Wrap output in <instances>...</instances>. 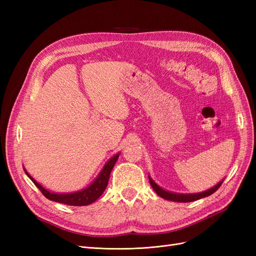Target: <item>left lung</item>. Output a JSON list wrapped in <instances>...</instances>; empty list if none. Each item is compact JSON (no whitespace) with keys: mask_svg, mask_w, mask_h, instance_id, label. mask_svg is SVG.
I'll return each mask as SVG.
<instances>
[{"mask_svg":"<svg viewBox=\"0 0 256 256\" xmlns=\"http://www.w3.org/2000/svg\"><path fill=\"white\" fill-rule=\"evenodd\" d=\"M148 180H150V182L152 184V189L154 190V192H156L159 196H161L162 198H164V200H172V202H180V203L193 202V200H200V198L209 196L210 194H212V193H214L216 190H218L220 188V186L223 182V180H222L219 184H216L214 187L208 189V190H206L204 192L190 193V194H184V193H174V192H170V191H166L164 189H162L161 187H159V186L152 180L150 176H148Z\"/></svg>","mask_w":256,"mask_h":256,"instance_id":"obj_1","label":"left lung"}]
</instances>
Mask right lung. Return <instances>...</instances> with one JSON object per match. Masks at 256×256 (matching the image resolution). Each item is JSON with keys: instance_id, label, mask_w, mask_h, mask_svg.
I'll list each match as a JSON object with an SVG mask.
<instances>
[{"instance_id": "add662e5", "label": "right lung", "mask_w": 256, "mask_h": 256, "mask_svg": "<svg viewBox=\"0 0 256 256\" xmlns=\"http://www.w3.org/2000/svg\"><path fill=\"white\" fill-rule=\"evenodd\" d=\"M118 157H120V152L116 154L115 156H113L109 161H108L104 164V168L102 170V172L99 173L96 180L92 182L88 187L82 189L80 191L72 192V193L50 192L47 189H44L40 184H38L34 178L26 172V168L24 171L26 175L30 178V180L35 184L36 187L42 191V194L48 200H54V202H58L62 204L70 205V206H85V205H90L92 203H94L95 200L102 194L108 186V182H109V177H110L112 168L115 164V162L118 161Z\"/></svg>"}]
</instances>
